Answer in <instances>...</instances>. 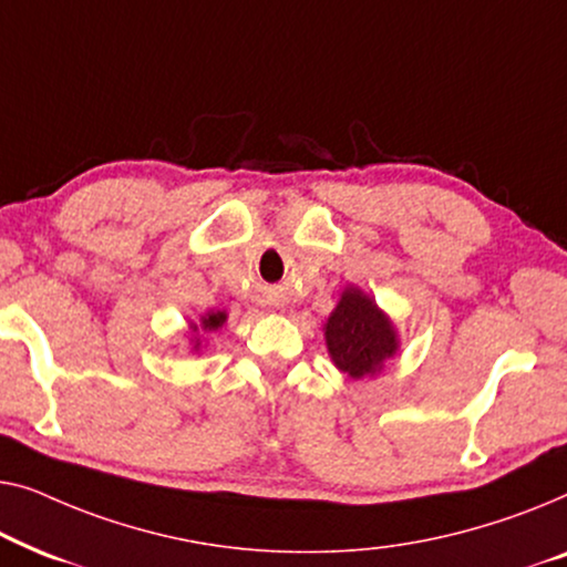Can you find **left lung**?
Instances as JSON below:
<instances>
[{
	"instance_id": "1",
	"label": "left lung",
	"mask_w": 567,
	"mask_h": 567,
	"mask_svg": "<svg viewBox=\"0 0 567 567\" xmlns=\"http://www.w3.org/2000/svg\"><path fill=\"white\" fill-rule=\"evenodd\" d=\"M323 337L333 367L352 380L380 374L401 349L393 318L357 285L341 290L337 308L323 323Z\"/></svg>"
}]
</instances>
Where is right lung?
Wrapping results in <instances>:
<instances>
[{"instance_id": "obj_1", "label": "right lung", "mask_w": 567, "mask_h": 567, "mask_svg": "<svg viewBox=\"0 0 567 567\" xmlns=\"http://www.w3.org/2000/svg\"><path fill=\"white\" fill-rule=\"evenodd\" d=\"M228 321V313L226 310H207L205 316H200V321H189L187 323V337H189V352L193 354H200L203 349L207 347L203 333H213L223 329V323Z\"/></svg>"}]
</instances>
